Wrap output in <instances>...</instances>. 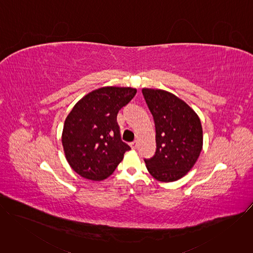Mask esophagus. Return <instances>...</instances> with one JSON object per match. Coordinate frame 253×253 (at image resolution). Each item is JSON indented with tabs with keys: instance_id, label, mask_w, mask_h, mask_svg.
I'll use <instances>...</instances> for the list:
<instances>
[{
	"instance_id": "34e87169",
	"label": "esophagus",
	"mask_w": 253,
	"mask_h": 253,
	"mask_svg": "<svg viewBox=\"0 0 253 253\" xmlns=\"http://www.w3.org/2000/svg\"><path fill=\"white\" fill-rule=\"evenodd\" d=\"M130 146L132 147V149H136L137 148V141H133L130 143Z\"/></svg>"
}]
</instances>
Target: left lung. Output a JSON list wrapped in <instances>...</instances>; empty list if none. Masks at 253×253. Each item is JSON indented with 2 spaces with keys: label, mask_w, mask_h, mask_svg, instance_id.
Masks as SVG:
<instances>
[{
  "label": "left lung",
  "mask_w": 253,
  "mask_h": 253,
  "mask_svg": "<svg viewBox=\"0 0 253 253\" xmlns=\"http://www.w3.org/2000/svg\"><path fill=\"white\" fill-rule=\"evenodd\" d=\"M142 93L156 130L155 154L144 161L155 179L176 181L194 166L202 150L200 119L184 101L167 91L144 88Z\"/></svg>",
  "instance_id": "8db88e82"
}]
</instances>
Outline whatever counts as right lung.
Listing matches in <instances>:
<instances>
[{"label": "right lung", "mask_w": 253, "mask_h": 253, "mask_svg": "<svg viewBox=\"0 0 253 253\" xmlns=\"http://www.w3.org/2000/svg\"><path fill=\"white\" fill-rule=\"evenodd\" d=\"M130 87H103L84 96L67 116L62 144L66 159L80 176L109 177L130 150L122 141L117 114L136 94Z\"/></svg>", "instance_id": "1"}]
</instances>
